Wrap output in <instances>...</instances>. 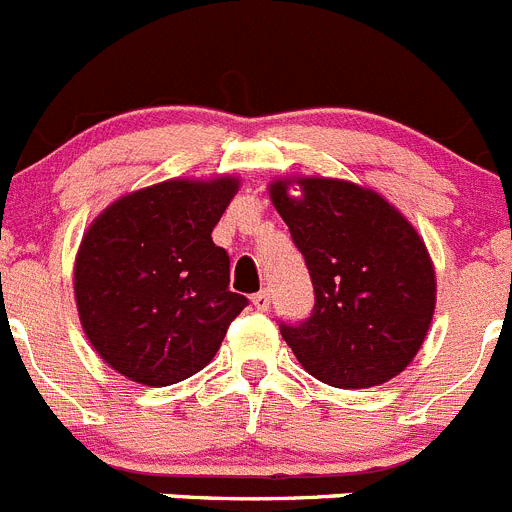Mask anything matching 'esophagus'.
<instances>
[{
  "mask_svg": "<svg viewBox=\"0 0 512 512\" xmlns=\"http://www.w3.org/2000/svg\"><path fill=\"white\" fill-rule=\"evenodd\" d=\"M251 302H253V307L259 309V312H266V309H269V304H271V294L266 292V289H261V292L253 294Z\"/></svg>",
  "mask_w": 512,
  "mask_h": 512,
  "instance_id": "esophagus-1",
  "label": "esophagus"
}]
</instances>
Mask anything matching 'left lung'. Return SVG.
I'll return each mask as SVG.
<instances>
[{
	"mask_svg": "<svg viewBox=\"0 0 512 512\" xmlns=\"http://www.w3.org/2000/svg\"><path fill=\"white\" fill-rule=\"evenodd\" d=\"M269 195L314 287L312 317L281 325L302 368L335 388L396 378L419 353L437 307L424 238L383 195L348 180L284 177Z\"/></svg>",
	"mask_w": 512,
	"mask_h": 512,
	"instance_id": "obj_1",
	"label": "left lung"
}]
</instances>
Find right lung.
<instances>
[{
    "label": "right lung",
    "instance_id": "add662e5",
    "mask_svg": "<svg viewBox=\"0 0 512 512\" xmlns=\"http://www.w3.org/2000/svg\"><path fill=\"white\" fill-rule=\"evenodd\" d=\"M238 177L164 180L114 200L75 253V307L103 363L144 386L203 370L248 299L213 228Z\"/></svg>",
    "mask_w": 512,
    "mask_h": 512
}]
</instances>
